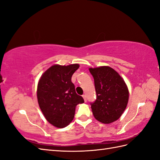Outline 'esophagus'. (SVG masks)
I'll return each instance as SVG.
<instances>
[{
    "label": "esophagus",
    "mask_w": 160,
    "mask_h": 160,
    "mask_svg": "<svg viewBox=\"0 0 160 160\" xmlns=\"http://www.w3.org/2000/svg\"><path fill=\"white\" fill-rule=\"evenodd\" d=\"M82 98H84V102H87V96H86V94H83L82 95Z\"/></svg>",
    "instance_id": "34e87169"
}]
</instances>
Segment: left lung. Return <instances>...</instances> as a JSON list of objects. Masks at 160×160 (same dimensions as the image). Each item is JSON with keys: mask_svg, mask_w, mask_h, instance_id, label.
<instances>
[{"mask_svg": "<svg viewBox=\"0 0 160 160\" xmlns=\"http://www.w3.org/2000/svg\"><path fill=\"white\" fill-rule=\"evenodd\" d=\"M94 79L96 100L91 102L95 118L104 124L118 120L128 103V90L122 78L107 66L90 68Z\"/></svg>", "mask_w": 160, "mask_h": 160, "instance_id": "1", "label": "left lung"}]
</instances>
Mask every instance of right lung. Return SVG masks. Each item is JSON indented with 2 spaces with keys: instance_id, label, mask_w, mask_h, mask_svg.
<instances>
[{
  "instance_id": "1",
  "label": "right lung",
  "mask_w": 160,
  "mask_h": 160,
  "mask_svg": "<svg viewBox=\"0 0 160 160\" xmlns=\"http://www.w3.org/2000/svg\"><path fill=\"white\" fill-rule=\"evenodd\" d=\"M79 64H56L44 73L38 82L37 98L44 116L50 124L64 128L73 120L78 104L84 102L71 82Z\"/></svg>"
}]
</instances>
